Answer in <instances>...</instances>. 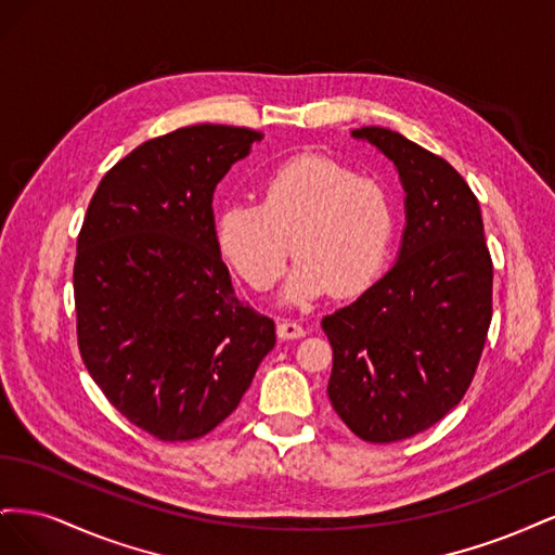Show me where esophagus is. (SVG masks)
<instances>
[{
	"mask_svg": "<svg viewBox=\"0 0 555 555\" xmlns=\"http://www.w3.org/2000/svg\"><path fill=\"white\" fill-rule=\"evenodd\" d=\"M306 328L292 322V319H278V338L280 340H296V338H304Z\"/></svg>",
	"mask_w": 555,
	"mask_h": 555,
	"instance_id": "1",
	"label": "esophagus"
}]
</instances>
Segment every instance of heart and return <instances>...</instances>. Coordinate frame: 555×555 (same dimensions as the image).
<instances>
[{"label":"heart","mask_w":555,"mask_h":555,"mask_svg":"<svg viewBox=\"0 0 555 555\" xmlns=\"http://www.w3.org/2000/svg\"><path fill=\"white\" fill-rule=\"evenodd\" d=\"M396 204L375 178L324 157L280 164L261 180L259 206L236 201L217 215L215 241L255 292H268L287 271L289 304L333 292L363 294L382 275L396 238Z\"/></svg>","instance_id":"1"}]
</instances>
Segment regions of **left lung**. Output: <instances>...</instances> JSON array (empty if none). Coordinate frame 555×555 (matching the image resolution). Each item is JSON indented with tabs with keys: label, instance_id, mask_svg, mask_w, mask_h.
<instances>
[{
	"label": "left lung",
	"instance_id": "left-lung-1",
	"mask_svg": "<svg viewBox=\"0 0 555 555\" xmlns=\"http://www.w3.org/2000/svg\"><path fill=\"white\" fill-rule=\"evenodd\" d=\"M351 133L393 159L408 227L391 271L322 319L328 398L361 440L389 444L438 424L473 384L493 317V261L479 201L449 162L391 129Z\"/></svg>",
	"mask_w": 555,
	"mask_h": 555
}]
</instances>
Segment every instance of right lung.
Here are the masks:
<instances>
[{"instance_id": "right-lung-1", "label": "right lung", "mask_w": 555, "mask_h": 555, "mask_svg": "<svg viewBox=\"0 0 555 555\" xmlns=\"http://www.w3.org/2000/svg\"><path fill=\"white\" fill-rule=\"evenodd\" d=\"M259 131L182 127L99 182L82 220L74 300L82 363L111 405L162 442L204 438L238 408L275 345L215 241L212 192Z\"/></svg>"}]
</instances>
